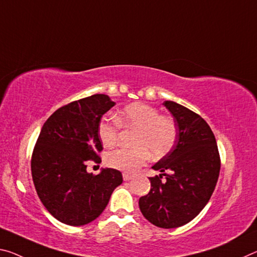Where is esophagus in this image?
Here are the masks:
<instances>
[{
	"label": "esophagus",
	"instance_id": "obj_1",
	"mask_svg": "<svg viewBox=\"0 0 257 257\" xmlns=\"http://www.w3.org/2000/svg\"><path fill=\"white\" fill-rule=\"evenodd\" d=\"M122 177H123V181H125V182L133 180L132 175H129V174H127V173H123V175H122Z\"/></svg>",
	"mask_w": 257,
	"mask_h": 257
}]
</instances>
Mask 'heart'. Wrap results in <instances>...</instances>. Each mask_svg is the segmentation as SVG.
<instances>
[{
	"label": "heart",
	"instance_id": "b5f03b06",
	"mask_svg": "<svg viewBox=\"0 0 257 257\" xmlns=\"http://www.w3.org/2000/svg\"><path fill=\"white\" fill-rule=\"evenodd\" d=\"M120 124L135 128L132 149H116L106 157V164L112 168L125 173H135L149 159L165 157L174 148L177 138V128L170 116L161 115L156 107L144 103H132L116 114V120L103 119L98 124V136L105 148L115 145Z\"/></svg>",
	"mask_w": 257,
	"mask_h": 257
}]
</instances>
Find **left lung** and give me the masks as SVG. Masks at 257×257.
<instances>
[{
	"label": "left lung",
	"instance_id": "8db88e82",
	"mask_svg": "<svg viewBox=\"0 0 257 257\" xmlns=\"http://www.w3.org/2000/svg\"><path fill=\"white\" fill-rule=\"evenodd\" d=\"M164 105L173 114L177 138L174 148L152 167L161 174L150 177V192L140 198L138 205L149 222L174 229L192 221L209 201L221 160L214 134L200 115L172 100Z\"/></svg>",
	"mask_w": 257,
	"mask_h": 257
}]
</instances>
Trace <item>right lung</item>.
Wrapping results in <instances>:
<instances>
[{
	"instance_id": "add662e5",
	"label": "right lung",
	"mask_w": 257,
	"mask_h": 257,
	"mask_svg": "<svg viewBox=\"0 0 257 257\" xmlns=\"http://www.w3.org/2000/svg\"><path fill=\"white\" fill-rule=\"evenodd\" d=\"M115 103L97 93L57 109L44 122L32 154V177L40 200L59 222L80 226L103 213L122 183L116 169L87 172V162H100L101 116Z\"/></svg>"
}]
</instances>
